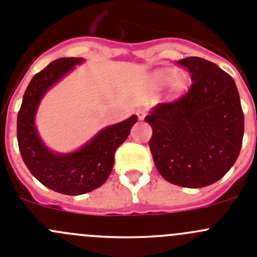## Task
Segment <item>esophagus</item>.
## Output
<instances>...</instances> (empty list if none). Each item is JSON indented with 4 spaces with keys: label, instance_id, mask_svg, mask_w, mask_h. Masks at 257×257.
Masks as SVG:
<instances>
[{
    "label": "esophagus",
    "instance_id": "34e87169",
    "mask_svg": "<svg viewBox=\"0 0 257 257\" xmlns=\"http://www.w3.org/2000/svg\"><path fill=\"white\" fill-rule=\"evenodd\" d=\"M137 115H138V118L141 119V120L142 119H144L147 115V109L143 108V106H142V108H138L137 109Z\"/></svg>",
    "mask_w": 257,
    "mask_h": 257
}]
</instances>
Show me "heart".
I'll return each instance as SVG.
<instances>
[{
  "mask_svg": "<svg viewBox=\"0 0 257 257\" xmlns=\"http://www.w3.org/2000/svg\"><path fill=\"white\" fill-rule=\"evenodd\" d=\"M162 81H168L171 79V74L169 73H163L161 75ZM184 80H186V76L183 74H177L176 76L172 80V85L174 86V89H181L184 85Z\"/></svg>",
  "mask_w": 257,
  "mask_h": 257,
  "instance_id": "b5f03b06",
  "label": "heart"
}]
</instances>
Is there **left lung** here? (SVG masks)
<instances>
[{
	"mask_svg": "<svg viewBox=\"0 0 257 257\" xmlns=\"http://www.w3.org/2000/svg\"><path fill=\"white\" fill-rule=\"evenodd\" d=\"M192 85L146 116L149 149L166 181L187 188L210 186L235 164L243 138V111L233 79L216 64L191 56L177 61Z\"/></svg>",
	"mask_w": 257,
	"mask_h": 257,
	"instance_id": "8db88e82",
	"label": "left lung"
}]
</instances>
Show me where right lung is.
I'll return each mask as SVG.
<instances>
[{"instance_id":"add662e5","label":"right lung","mask_w":257,"mask_h":257,"mask_svg":"<svg viewBox=\"0 0 257 257\" xmlns=\"http://www.w3.org/2000/svg\"><path fill=\"white\" fill-rule=\"evenodd\" d=\"M80 57H61L37 73L24 94L17 115V142L25 164L47 188L62 195L78 196L100 187L114 166L116 148L128 138L137 115L99 132L88 144L68 154H56L45 147L35 128V114L44 94L65 76Z\"/></svg>"}]
</instances>
